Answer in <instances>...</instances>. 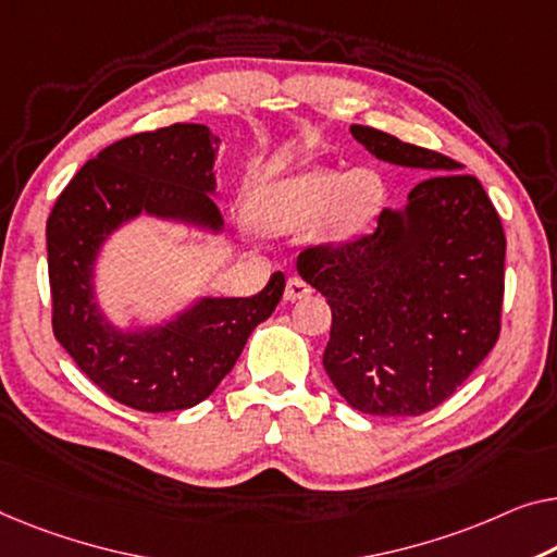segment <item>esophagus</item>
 <instances>
[{
    "instance_id": "esophagus-1",
    "label": "esophagus",
    "mask_w": 557,
    "mask_h": 557,
    "mask_svg": "<svg viewBox=\"0 0 557 557\" xmlns=\"http://www.w3.org/2000/svg\"><path fill=\"white\" fill-rule=\"evenodd\" d=\"M312 293V287L307 285V282L302 277H289L287 285H285V300L287 302H295V300H302V297H307Z\"/></svg>"
}]
</instances>
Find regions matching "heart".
<instances>
[{
	"label": "heart",
	"mask_w": 557,
	"mask_h": 557,
	"mask_svg": "<svg viewBox=\"0 0 557 557\" xmlns=\"http://www.w3.org/2000/svg\"><path fill=\"white\" fill-rule=\"evenodd\" d=\"M383 199L385 182L377 172L310 164L257 189L250 218L264 232H287L312 222L314 245L339 247L368 230Z\"/></svg>",
	"instance_id": "1"
}]
</instances>
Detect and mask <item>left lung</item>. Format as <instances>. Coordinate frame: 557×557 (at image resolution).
Masks as SVG:
<instances>
[{
    "label": "left lung",
    "instance_id": "left-lung-1",
    "mask_svg": "<svg viewBox=\"0 0 557 557\" xmlns=\"http://www.w3.org/2000/svg\"><path fill=\"white\" fill-rule=\"evenodd\" d=\"M372 157L430 172L372 235L297 257L332 307L322 364L355 410L408 418L437 408L487 358L500 332L505 232L462 164L352 124Z\"/></svg>",
    "mask_w": 557,
    "mask_h": 557
}]
</instances>
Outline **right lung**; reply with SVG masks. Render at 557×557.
I'll list each match as a JSON object with an SVG mask.
<instances>
[{
	"instance_id": "right-lung-1",
	"label": "right lung",
	"mask_w": 557,
	"mask_h": 557,
	"mask_svg": "<svg viewBox=\"0 0 557 557\" xmlns=\"http://www.w3.org/2000/svg\"><path fill=\"white\" fill-rule=\"evenodd\" d=\"M220 137L207 124L124 137L82 168L47 220L54 337L112 400L145 412L187 410L235 368L252 330L275 312L285 275L252 297L197 295L160 322L122 327L99 302L104 245L137 218L222 235Z\"/></svg>"
}]
</instances>
